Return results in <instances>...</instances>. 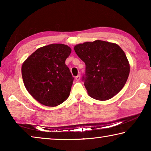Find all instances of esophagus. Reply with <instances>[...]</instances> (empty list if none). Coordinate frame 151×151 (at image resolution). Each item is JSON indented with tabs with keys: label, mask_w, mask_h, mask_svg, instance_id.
<instances>
[{
	"label": "esophagus",
	"mask_w": 151,
	"mask_h": 151,
	"mask_svg": "<svg viewBox=\"0 0 151 151\" xmlns=\"http://www.w3.org/2000/svg\"><path fill=\"white\" fill-rule=\"evenodd\" d=\"M75 79L77 81H80V79H81V75H77L75 77Z\"/></svg>",
	"instance_id": "1"
}]
</instances>
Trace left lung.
<instances>
[{"instance_id": "8db88e82", "label": "left lung", "mask_w": 151, "mask_h": 151, "mask_svg": "<svg viewBox=\"0 0 151 151\" xmlns=\"http://www.w3.org/2000/svg\"><path fill=\"white\" fill-rule=\"evenodd\" d=\"M74 49L85 63V74L82 80L91 97L99 101L109 100L124 87L130 65L118 45L97 40L76 45Z\"/></svg>"}]
</instances>
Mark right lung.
Segmentation results:
<instances>
[{
  "label": "right lung",
  "instance_id": "right-lung-1",
  "mask_svg": "<svg viewBox=\"0 0 151 151\" xmlns=\"http://www.w3.org/2000/svg\"><path fill=\"white\" fill-rule=\"evenodd\" d=\"M71 48L63 44L40 47L22 65V76L27 90L35 100L56 106L69 96L74 78L65 64Z\"/></svg>",
  "mask_w": 151,
  "mask_h": 151
}]
</instances>
